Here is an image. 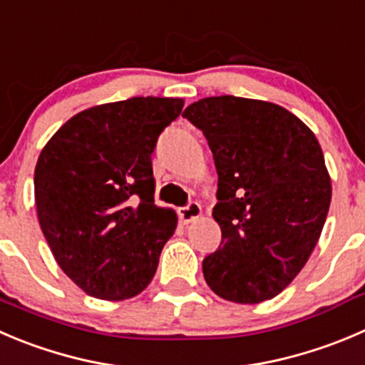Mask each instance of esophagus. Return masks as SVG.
<instances>
[{"label":"esophagus","instance_id":"obj_1","mask_svg":"<svg viewBox=\"0 0 365 365\" xmlns=\"http://www.w3.org/2000/svg\"><path fill=\"white\" fill-rule=\"evenodd\" d=\"M180 220L185 224H190V222H195L197 218L202 217V207H200L199 202H190L188 206L180 207L179 210Z\"/></svg>","mask_w":365,"mask_h":365}]
</instances>
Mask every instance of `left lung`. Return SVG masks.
Masks as SVG:
<instances>
[{"mask_svg":"<svg viewBox=\"0 0 365 365\" xmlns=\"http://www.w3.org/2000/svg\"><path fill=\"white\" fill-rule=\"evenodd\" d=\"M182 116L202 130L218 173L222 242L204 258V279L232 303L272 299L301 272L326 222L331 179L321 145L296 114L263 100L210 96Z\"/></svg>","mask_w":365,"mask_h":365,"instance_id":"obj_1","label":"left lung"}]
</instances>
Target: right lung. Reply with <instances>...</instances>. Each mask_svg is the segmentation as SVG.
<instances>
[{"label":"right lung","instance_id":"right-lung-1","mask_svg":"<svg viewBox=\"0 0 365 365\" xmlns=\"http://www.w3.org/2000/svg\"><path fill=\"white\" fill-rule=\"evenodd\" d=\"M182 98L134 96L69 118L44 145L34 186L41 229L88 296L123 301L148 287L177 215L154 204L152 152Z\"/></svg>","mask_w":365,"mask_h":365}]
</instances>
